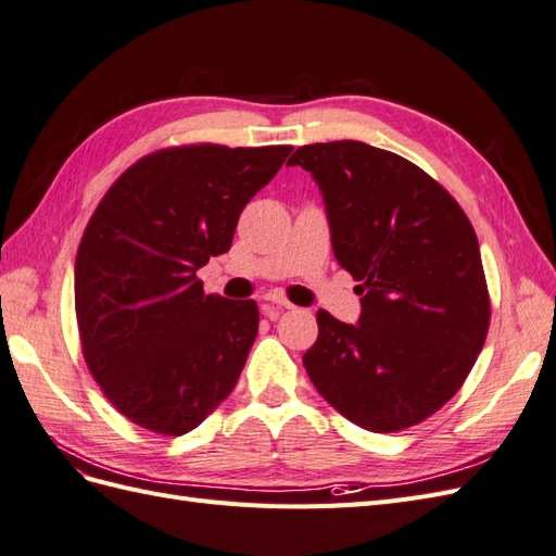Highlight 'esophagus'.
<instances>
[{
    "mask_svg": "<svg viewBox=\"0 0 556 556\" xmlns=\"http://www.w3.org/2000/svg\"><path fill=\"white\" fill-rule=\"evenodd\" d=\"M262 301H264V308H292V304L288 299H285L282 294H278V292H268V294H264L262 296Z\"/></svg>",
    "mask_w": 556,
    "mask_h": 556,
    "instance_id": "obj_1",
    "label": "esophagus"
}]
</instances>
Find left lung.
<instances>
[{"instance_id":"8db88e82","label":"left lung","mask_w":556,"mask_h":556,"mask_svg":"<svg viewBox=\"0 0 556 556\" xmlns=\"http://www.w3.org/2000/svg\"><path fill=\"white\" fill-rule=\"evenodd\" d=\"M288 164L317 182L333 255L362 296L357 325L317 311L308 378L362 429L422 422L457 394L490 329L473 225L447 190L390 150L313 143Z\"/></svg>"}]
</instances>
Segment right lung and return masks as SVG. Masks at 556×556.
<instances>
[{
	"mask_svg": "<svg viewBox=\"0 0 556 556\" xmlns=\"http://www.w3.org/2000/svg\"><path fill=\"white\" fill-rule=\"evenodd\" d=\"M290 153L166 148L99 201L76 255L78 331L90 374L134 425L182 435L231 394L260 311L204 294L197 271L231 248L241 211Z\"/></svg>",
	"mask_w": 556,
	"mask_h": 556,
	"instance_id": "right-lung-1",
	"label": "right lung"
}]
</instances>
